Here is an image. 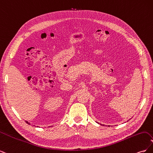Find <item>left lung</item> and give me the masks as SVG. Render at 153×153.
<instances>
[{
    "instance_id": "obj_1",
    "label": "left lung",
    "mask_w": 153,
    "mask_h": 153,
    "mask_svg": "<svg viewBox=\"0 0 153 153\" xmlns=\"http://www.w3.org/2000/svg\"><path fill=\"white\" fill-rule=\"evenodd\" d=\"M101 125H102V124H101Z\"/></svg>"
}]
</instances>
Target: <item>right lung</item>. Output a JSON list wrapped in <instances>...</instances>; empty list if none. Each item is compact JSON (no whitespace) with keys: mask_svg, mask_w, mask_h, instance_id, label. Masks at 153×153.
<instances>
[{"mask_svg":"<svg viewBox=\"0 0 153 153\" xmlns=\"http://www.w3.org/2000/svg\"><path fill=\"white\" fill-rule=\"evenodd\" d=\"M26 123H27V124H29V125H30V123H29V122H27V121H26Z\"/></svg>","mask_w":153,"mask_h":153,"instance_id":"1","label":"right lung"}]
</instances>
